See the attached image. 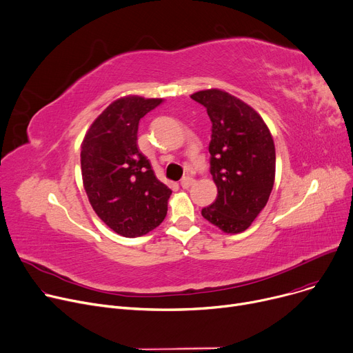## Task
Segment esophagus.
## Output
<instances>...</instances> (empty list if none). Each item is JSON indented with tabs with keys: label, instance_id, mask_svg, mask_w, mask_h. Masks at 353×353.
<instances>
[{
	"label": "esophagus",
	"instance_id": "obj_1",
	"mask_svg": "<svg viewBox=\"0 0 353 353\" xmlns=\"http://www.w3.org/2000/svg\"><path fill=\"white\" fill-rule=\"evenodd\" d=\"M193 183H194V180H193V179H190V177H184V179L180 181V185L183 187V189H189V187H192V185H193Z\"/></svg>",
	"mask_w": 353,
	"mask_h": 353
}]
</instances>
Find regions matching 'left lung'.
Returning <instances> with one entry per match:
<instances>
[{"instance_id":"left-lung-1","label":"left lung","mask_w":353,"mask_h":353,"mask_svg":"<svg viewBox=\"0 0 353 353\" xmlns=\"http://www.w3.org/2000/svg\"><path fill=\"white\" fill-rule=\"evenodd\" d=\"M192 99L207 109L213 123L210 173L219 194L201 216L224 232H241L260 214L272 190V136L260 114L224 90H200Z\"/></svg>"}]
</instances>
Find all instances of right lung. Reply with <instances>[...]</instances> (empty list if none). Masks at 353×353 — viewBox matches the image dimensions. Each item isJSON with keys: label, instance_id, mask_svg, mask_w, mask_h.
<instances>
[{"label": "right lung", "instance_id": "obj_1", "mask_svg": "<svg viewBox=\"0 0 353 353\" xmlns=\"http://www.w3.org/2000/svg\"><path fill=\"white\" fill-rule=\"evenodd\" d=\"M161 99L128 97L110 103L85 134L81 168L99 219L123 237H140L166 217L172 190L137 148L139 121Z\"/></svg>", "mask_w": 353, "mask_h": 353}]
</instances>
